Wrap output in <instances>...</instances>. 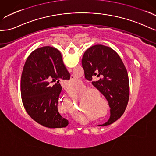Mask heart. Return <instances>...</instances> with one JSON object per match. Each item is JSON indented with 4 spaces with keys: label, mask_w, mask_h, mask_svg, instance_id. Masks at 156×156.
<instances>
[{
    "label": "heart",
    "mask_w": 156,
    "mask_h": 156,
    "mask_svg": "<svg viewBox=\"0 0 156 156\" xmlns=\"http://www.w3.org/2000/svg\"><path fill=\"white\" fill-rule=\"evenodd\" d=\"M69 83L70 84V86L68 87V90L69 91H71L72 90H74L76 89H80L82 87V82L80 81V79H76V80H71L69 82ZM93 93L91 92H88L87 93V94H85V96L89 97L90 95H92ZM88 103L90 102V98L88 97Z\"/></svg>",
    "instance_id": "b5f03b06"
}]
</instances>
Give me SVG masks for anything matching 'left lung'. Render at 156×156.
Wrapping results in <instances>:
<instances>
[{"instance_id":"8db88e82","label":"left lung","mask_w":156,"mask_h":156,"mask_svg":"<svg viewBox=\"0 0 156 156\" xmlns=\"http://www.w3.org/2000/svg\"><path fill=\"white\" fill-rule=\"evenodd\" d=\"M82 64L87 80L100 77L92 84L107 99L110 108L108 120L98 126L114 122L124 113L129 95L128 73L122 59L112 48L96 44L85 52Z\"/></svg>"}]
</instances>
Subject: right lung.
I'll return each mask as SVG.
<instances>
[{
  "instance_id": "1",
  "label": "right lung",
  "mask_w": 156,
  "mask_h": 156,
  "mask_svg": "<svg viewBox=\"0 0 156 156\" xmlns=\"http://www.w3.org/2000/svg\"><path fill=\"white\" fill-rule=\"evenodd\" d=\"M62 54L51 47L33 51L24 64L21 91L24 107L35 121L44 127H66L68 120L59 113L58 103L61 80H69Z\"/></svg>"
}]
</instances>
